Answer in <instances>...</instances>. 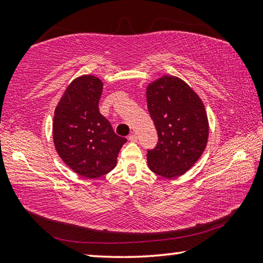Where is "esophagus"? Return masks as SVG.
<instances>
[{
  "mask_svg": "<svg viewBox=\"0 0 263 263\" xmlns=\"http://www.w3.org/2000/svg\"><path fill=\"white\" fill-rule=\"evenodd\" d=\"M128 140L132 141V142H136L138 140V137H137L136 133H132V135L128 136Z\"/></svg>",
  "mask_w": 263,
  "mask_h": 263,
  "instance_id": "esophagus-1",
  "label": "esophagus"
}]
</instances>
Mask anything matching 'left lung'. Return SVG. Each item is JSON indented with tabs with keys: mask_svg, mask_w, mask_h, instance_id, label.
<instances>
[{
	"mask_svg": "<svg viewBox=\"0 0 263 263\" xmlns=\"http://www.w3.org/2000/svg\"><path fill=\"white\" fill-rule=\"evenodd\" d=\"M147 108L158 132V144L147 151L148 167L173 179L194 166L205 149L208 116L198 95L183 80L162 77L148 84Z\"/></svg>",
	"mask_w": 263,
	"mask_h": 263,
	"instance_id": "obj_1",
	"label": "left lung"
}]
</instances>
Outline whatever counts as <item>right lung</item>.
<instances>
[{"label": "right lung", "instance_id": "1", "mask_svg": "<svg viewBox=\"0 0 263 263\" xmlns=\"http://www.w3.org/2000/svg\"><path fill=\"white\" fill-rule=\"evenodd\" d=\"M103 83L92 75L75 79L58 103L53 119V141L58 154L79 175L96 179L115 168L127 141L114 132L100 114Z\"/></svg>", "mask_w": 263, "mask_h": 263}]
</instances>
